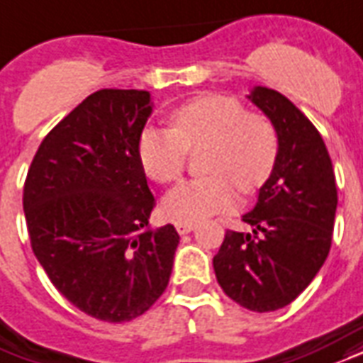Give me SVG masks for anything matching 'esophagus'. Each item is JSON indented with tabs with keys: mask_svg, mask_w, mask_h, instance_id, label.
<instances>
[{
	"mask_svg": "<svg viewBox=\"0 0 363 363\" xmlns=\"http://www.w3.org/2000/svg\"><path fill=\"white\" fill-rule=\"evenodd\" d=\"M174 227H177V233H179V235H189V233H192V230L196 229L192 223H177Z\"/></svg>",
	"mask_w": 363,
	"mask_h": 363,
	"instance_id": "obj_1",
	"label": "esophagus"
}]
</instances>
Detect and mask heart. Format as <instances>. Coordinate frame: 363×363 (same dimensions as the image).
I'll list each match as a JSON object with an SVG mask.
<instances>
[{
	"label": "heart",
	"mask_w": 363,
	"mask_h": 363,
	"mask_svg": "<svg viewBox=\"0 0 363 363\" xmlns=\"http://www.w3.org/2000/svg\"><path fill=\"white\" fill-rule=\"evenodd\" d=\"M171 128L147 127L138 138V160L147 177L173 182L186 163V150L208 147L203 177L181 182L163 200V211L177 223H198L221 213L240 194L256 192L277 161V134L259 115L246 113L240 101L208 94L177 107Z\"/></svg>",
	"instance_id": "heart-1"
}]
</instances>
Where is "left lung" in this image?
<instances>
[{"mask_svg":"<svg viewBox=\"0 0 363 363\" xmlns=\"http://www.w3.org/2000/svg\"><path fill=\"white\" fill-rule=\"evenodd\" d=\"M246 98L277 133V161L254 209L242 216L252 230L225 233L213 269L227 296L262 313L291 304L325 264L337 184L321 134L291 99L265 86Z\"/></svg>","mask_w":363,"mask_h":363,"instance_id":"obj_1","label":"left lung"}]
</instances>
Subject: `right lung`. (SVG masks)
<instances>
[{"label": "right lung", "instance_id": "1", "mask_svg": "<svg viewBox=\"0 0 363 363\" xmlns=\"http://www.w3.org/2000/svg\"><path fill=\"white\" fill-rule=\"evenodd\" d=\"M152 111L146 90L94 92L45 136L24 182L34 256L72 306L109 323L154 306L181 240L147 221L155 200L138 138Z\"/></svg>", "mask_w": 363, "mask_h": 363}]
</instances>
